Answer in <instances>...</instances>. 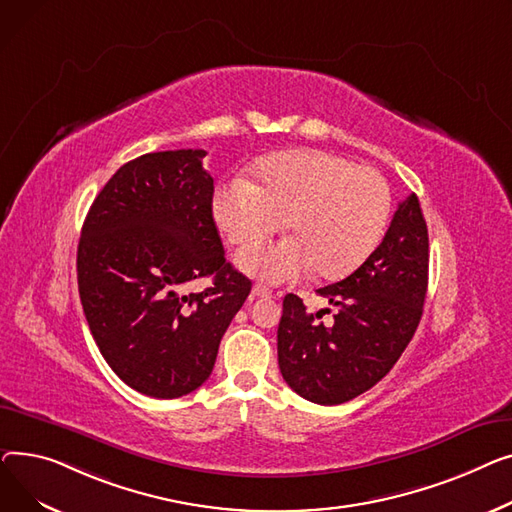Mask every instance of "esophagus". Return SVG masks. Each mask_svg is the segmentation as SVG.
<instances>
[{"label": "esophagus", "mask_w": 512, "mask_h": 512, "mask_svg": "<svg viewBox=\"0 0 512 512\" xmlns=\"http://www.w3.org/2000/svg\"><path fill=\"white\" fill-rule=\"evenodd\" d=\"M270 295H273V291H270L264 285H254L252 287V297H270Z\"/></svg>", "instance_id": "1"}]
</instances>
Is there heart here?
<instances>
[{"label": "heart", "instance_id": "1", "mask_svg": "<svg viewBox=\"0 0 512 512\" xmlns=\"http://www.w3.org/2000/svg\"><path fill=\"white\" fill-rule=\"evenodd\" d=\"M215 221L237 248H254L285 227L293 237L239 256L246 273L270 283L314 273L345 279L378 248L390 215L380 171L324 150H291L256 167V182L231 179L215 194Z\"/></svg>", "mask_w": 512, "mask_h": 512}]
</instances>
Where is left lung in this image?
<instances>
[{
    "mask_svg": "<svg viewBox=\"0 0 512 512\" xmlns=\"http://www.w3.org/2000/svg\"><path fill=\"white\" fill-rule=\"evenodd\" d=\"M428 227L415 194L390 221L382 244L347 279L316 293L335 306L306 312L287 293L277 330L279 368L285 382L318 405H341L380 382L415 335L428 291Z\"/></svg>",
    "mask_w": 512,
    "mask_h": 512,
    "instance_id": "obj_1",
    "label": "left lung"
}]
</instances>
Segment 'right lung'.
Returning <instances> with one entry per match:
<instances>
[{"label":"right lung","mask_w":512,"mask_h":512,"mask_svg":"<svg viewBox=\"0 0 512 512\" xmlns=\"http://www.w3.org/2000/svg\"><path fill=\"white\" fill-rule=\"evenodd\" d=\"M206 150H163L119 167L78 244V291L109 368L153 399L184 397L213 372L252 281L225 260ZM214 279L182 294L194 278Z\"/></svg>","instance_id":"1"}]
</instances>
